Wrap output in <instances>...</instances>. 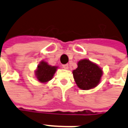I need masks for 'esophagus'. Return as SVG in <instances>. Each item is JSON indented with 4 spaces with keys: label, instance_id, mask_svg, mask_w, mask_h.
Wrapping results in <instances>:
<instances>
[{
    "label": "esophagus",
    "instance_id": "34e87169",
    "mask_svg": "<svg viewBox=\"0 0 128 128\" xmlns=\"http://www.w3.org/2000/svg\"><path fill=\"white\" fill-rule=\"evenodd\" d=\"M62 66H63V68H64V69H68V64H63V65H62Z\"/></svg>",
    "mask_w": 128,
    "mask_h": 128
}]
</instances>
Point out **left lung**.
<instances>
[{"mask_svg": "<svg viewBox=\"0 0 128 128\" xmlns=\"http://www.w3.org/2000/svg\"><path fill=\"white\" fill-rule=\"evenodd\" d=\"M102 74V69L88 60L79 61L78 67L73 71L76 84L83 90H88L96 87L99 84Z\"/></svg>", "mask_w": 128, "mask_h": 128, "instance_id": "obj_1", "label": "left lung"}]
</instances>
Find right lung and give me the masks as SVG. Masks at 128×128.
I'll return each instance as SVG.
<instances>
[{
    "mask_svg": "<svg viewBox=\"0 0 128 128\" xmlns=\"http://www.w3.org/2000/svg\"><path fill=\"white\" fill-rule=\"evenodd\" d=\"M56 70V66H52L47 63L42 62L38 66V70L36 71V76L38 79L42 83L50 81L52 78Z\"/></svg>",
    "mask_w": 128,
    "mask_h": 128,
    "instance_id": "1",
    "label": "right lung"
}]
</instances>
